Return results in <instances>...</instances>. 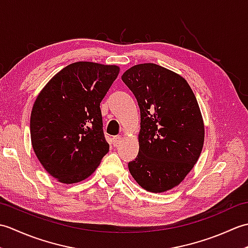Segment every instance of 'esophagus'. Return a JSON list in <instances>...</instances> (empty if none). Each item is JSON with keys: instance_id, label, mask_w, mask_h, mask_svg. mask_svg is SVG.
Returning <instances> with one entry per match:
<instances>
[{"instance_id": "esophagus-1", "label": "esophagus", "mask_w": 248, "mask_h": 248, "mask_svg": "<svg viewBox=\"0 0 248 248\" xmlns=\"http://www.w3.org/2000/svg\"><path fill=\"white\" fill-rule=\"evenodd\" d=\"M113 145L114 146H117L118 144H120V141L121 140H123V136H114V138H113Z\"/></svg>"}]
</instances>
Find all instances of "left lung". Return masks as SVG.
<instances>
[{"mask_svg": "<svg viewBox=\"0 0 248 248\" xmlns=\"http://www.w3.org/2000/svg\"><path fill=\"white\" fill-rule=\"evenodd\" d=\"M121 80L140 110L139 155L129 170L144 189L164 193L179 186L202 151L204 124L186 78L154 62L129 68Z\"/></svg>", "mask_w": 248, "mask_h": 248, "instance_id": "1", "label": "left lung"}]
</instances>
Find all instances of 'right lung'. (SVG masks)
<instances>
[{
  "label": "right lung",
  "mask_w": 248,
  "mask_h": 248,
  "mask_svg": "<svg viewBox=\"0 0 248 248\" xmlns=\"http://www.w3.org/2000/svg\"><path fill=\"white\" fill-rule=\"evenodd\" d=\"M119 71L116 65L72 62L37 96L31 114V146L40 164L59 182L85 180L108 154L100 103Z\"/></svg>",
  "instance_id": "obj_1"
}]
</instances>
